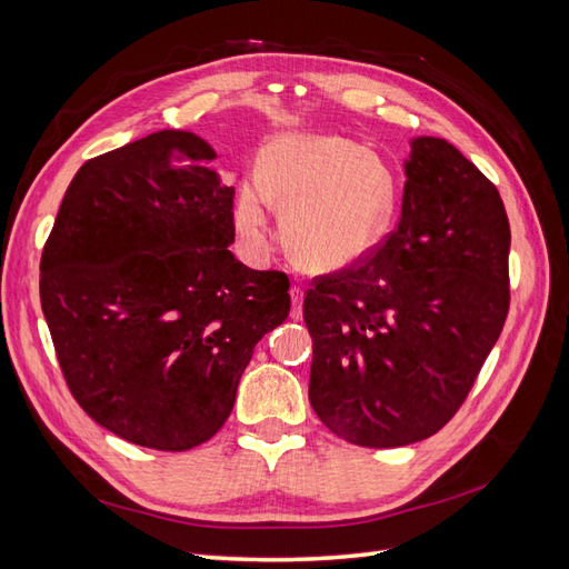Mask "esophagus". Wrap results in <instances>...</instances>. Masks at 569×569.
<instances>
[{"instance_id":"obj_1","label":"esophagus","mask_w":569,"mask_h":569,"mask_svg":"<svg viewBox=\"0 0 569 569\" xmlns=\"http://www.w3.org/2000/svg\"><path fill=\"white\" fill-rule=\"evenodd\" d=\"M289 297H291V318L299 320L303 316V289L295 284L289 289Z\"/></svg>"}]
</instances>
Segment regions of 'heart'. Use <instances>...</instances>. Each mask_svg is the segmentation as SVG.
<instances>
[{
  "instance_id": "heart-1",
  "label": "heart",
  "mask_w": 569,
  "mask_h": 569,
  "mask_svg": "<svg viewBox=\"0 0 569 569\" xmlns=\"http://www.w3.org/2000/svg\"><path fill=\"white\" fill-rule=\"evenodd\" d=\"M270 201L282 209L289 251L306 268L332 270L363 256L387 230L396 187L385 163L332 134H282L263 151L261 170L242 178L234 226L244 242H268Z\"/></svg>"
}]
</instances>
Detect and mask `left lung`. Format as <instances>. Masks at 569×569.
I'll list each match as a JSON object with an SVG mask.
<instances>
[{"label": "left lung", "mask_w": 569, "mask_h": 569, "mask_svg": "<svg viewBox=\"0 0 569 569\" xmlns=\"http://www.w3.org/2000/svg\"><path fill=\"white\" fill-rule=\"evenodd\" d=\"M399 228L303 299L308 399L337 437L393 449L462 406L510 306V226L498 189L441 137H416Z\"/></svg>", "instance_id": "left-lung-1"}]
</instances>
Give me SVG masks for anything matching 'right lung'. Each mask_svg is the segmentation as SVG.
Instances as JSON below:
<instances>
[{"label":"right lung","instance_id":"add662e5","mask_svg":"<svg viewBox=\"0 0 569 569\" xmlns=\"http://www.w3.org/2000/svg\"><path fill=\"white\" fill-rule=\"evenodd\" d=\"M201 137L161 130L84 163L40 261V301L73 399L157 451L209 441L253 347L289 316V278L230 251L234 187Z\"/></svg>","mask_w":569,"mask_h":569}]
</instances>
